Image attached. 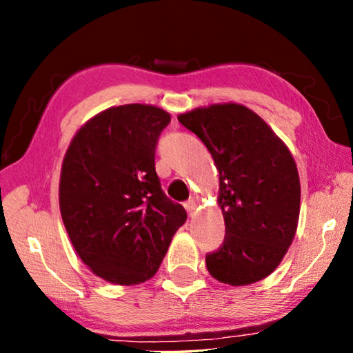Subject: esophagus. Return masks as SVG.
<instances>
[{
  "label": "esophagus",
  "instance_id": "34e87169",
  "mask_svg": "<svg viewBox=\"0 0 353 353\" xmlns=\"http://www.w3.org/2000/svg\"><path fill=\"white\" fill-rule=\"evenodd\" d=\"M183 207H185V210H187V213H188V216H193V214L196 213V201H193V199H190V201H187L183 204Z\"/></svg>",
  "mask_w": 353,
  "mask_h": 353
}]
</instances>
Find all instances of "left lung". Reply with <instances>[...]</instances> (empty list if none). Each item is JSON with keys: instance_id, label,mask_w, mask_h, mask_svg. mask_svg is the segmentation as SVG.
I'll list each match as a JSON object with an SVG mask.
<instances>
[{"instance_id": "1", "label": "left lung", "mask_w": 353, "mask_h": 353, "mask_svg": "<svg viewBox=\"0 0 353 353\" xmlns=\"http://www.w3.org/2000/svg\"><path fill=\"white\" fill-rule=\"evenodd\" d=\"M177 119L202 140L219 172L225 236L205 255L208 272L232 286L260 282L276 271L296 236L301 181L294 157L243 104L196 107Z\"/></svg>"}]
</instances>
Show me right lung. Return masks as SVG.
<instances>
[{"label": "right lung", "instance_id": "add662e5", "mask_svg": "<svg viewBox=\"0 0 353 353\" xmlns=\"http://www.w3.org/2000/svg\"><path fill=\"white\" fill-rule=\"evenodd\" d=\"M171 115L151 104L109 107L77 129L65 152L59 207L76 254L121 286L152 279L185 221L155 174V145Z\"/></svg>", "mask_w": 353, "mask_h": 353}]
</instances>
